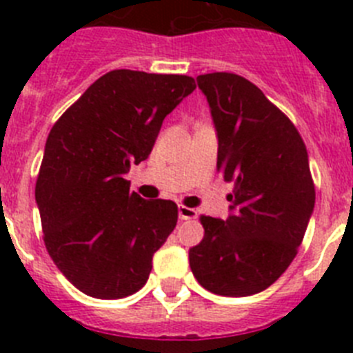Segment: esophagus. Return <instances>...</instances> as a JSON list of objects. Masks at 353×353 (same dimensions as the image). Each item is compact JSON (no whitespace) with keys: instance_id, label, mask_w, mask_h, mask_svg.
<instances>
[{"instance_id":"1","label":"esophagus","mask_w":353,"mask_h":353,"mask_svg":"<svg viewBox=\"0 0 353 353\" xmlns=\"http://www.w3.org/2000/svg\"><path fill=\"white\" fill-rule=\"evenodd\" d=\"M179 217L182 221H192L198 217V212L194 210V208H189V207H183V205H180L179 207Z\"/></svg>"}]
</instances>
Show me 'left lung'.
Returning <instances> with one entry per match:
<instances>
[{
    "instance_id": "obj_1",
    "label": "left lung",
    "mask_w": 353,
    "mask_h": 353,
    "mask_svg": "<svg viewBox=\"0 0 353 353\" xmlns=\"http://www.w3.org/2000/svg\"><path fill=\"white\" fill-rule=\"evenodd\" d=\"M219 139L217 171L233 183L226 221L201 215L205 236L189 263L205 290L224 297L263 292L288 269L314 208L301 134L256 84L232 72L198 76Z\"/></svg>"
}]
</instances>
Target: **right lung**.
Wrapping results in <instances>:
<instances>
[{
  "label": "right lung",
  "instance_id": "obj_1",
  "mask_svg": "<svg viewBox=\"0 0 353 353\" xmlns=\"http://www.w3.org/2000/svg\"><path fill=\"white\" fill-rule=\"evenodd\" d=\"M194 88L191 76L111 70L52 125L35 185L43 242L90 297L141 290L176 226V203L130 192L125 173L148 157L162 120Z\"/></svg>",
  "mask_w": 353,
  "mask_h": 353
}]
</instances>
